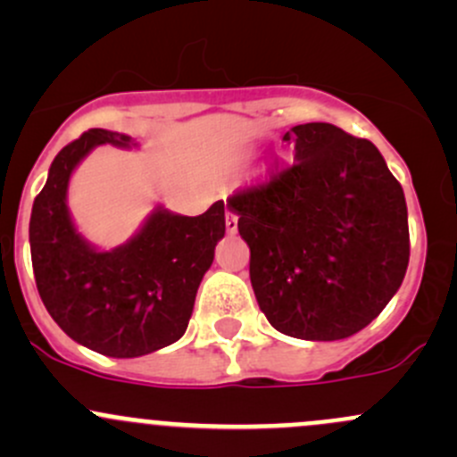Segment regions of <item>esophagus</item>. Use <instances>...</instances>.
<instances>
[{"instance_id":"esophagus-1","label":"esophagus","mask_w":457,"mask_h":457,"mask_svg":"<svg viewBox=\"0 0 457 457\" xmlns=\"http://www.w3.org/2000/svg\"><path fill=\"white\" fill-rule=\"evenodd\" d=\"M225 228H228L229 234H237V229H238V216L234 214L232 210H225Z\"/></svg>"}]
</instances>
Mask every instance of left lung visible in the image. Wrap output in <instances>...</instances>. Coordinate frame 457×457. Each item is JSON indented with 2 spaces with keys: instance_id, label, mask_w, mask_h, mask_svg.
<instances>
[{
  "instance_id": "8db88e82",
  "label": "left lung",
  "mask_w": 457,
  "mask_h": 457,
  "mask_svg": "<svg viewBox=\"0 0 457 457\" xmlns=\"http://www.w3.org/2000/svg\"><path fill=\"white\" fill-rule=\"evenodd\" d=\"M283 139L294 163L228 199L250 245L258 307L292 338H349L407 274L403 186L371 141L331 123L294 126Z\"/></svg>"
}]
</instances>
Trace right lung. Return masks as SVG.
<instances>
[{
    "instance_id": "right-lung-1",
    "label": "right lung",
    "mask_w": 457,
    "mask_h": 457,
    "mask_svg": "<svg viewBox=\"0 0 457 457\" xmlns=\"http://www.w3.org/2000/svg\"><path fill=\"white\" fill-rule=\"evenodd\" d=\"M132 147V137L92 128L68 143L32 203L35 283L53 320L96 353L137 358L177 343L187 329L196 289L225 237V205L199 216L154 207L139 232L114 250H96L77 232L68 183L92 147Z\"/></svg>"
}]
</instances>
